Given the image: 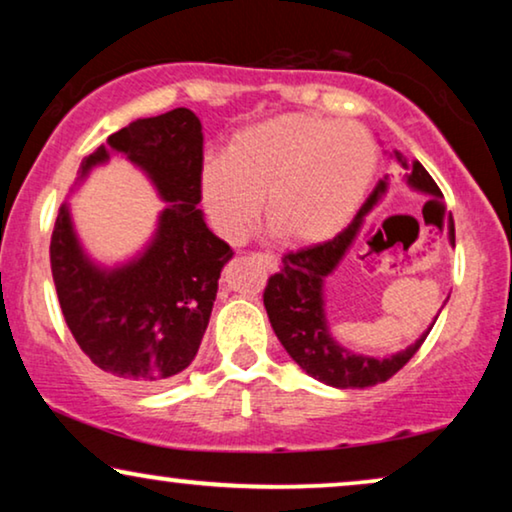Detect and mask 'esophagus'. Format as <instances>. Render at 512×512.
Returning a JSON list of instances; mask_svg holds the SVG:
<instances>
[{"label":"esophagus","mask_w":512,"mask_h":512,"mask_svg":"<svg viewBox=\"0 0 512 512\" xmlns=\"http://www.w3.org/2000/svg\"><path fill=\"white\" fill-rule=\"evenodd\" d=\"M258 256V261H263L265 263V268L268 270H277V258L272 256V254H265V251H261V254H256Z\"/></svg>","instance_id":"esophagus-1"}]
</instances>
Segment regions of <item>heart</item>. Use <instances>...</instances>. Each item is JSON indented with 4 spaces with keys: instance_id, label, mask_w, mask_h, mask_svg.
Instances as JSON below:
<instances>
[{
    "instance_id": "b5f03b06",
    "label": "heart",
    "mask_w": 512,
    "mask_h": 512,
    "mask_svg": "<svg viewBox=\"0 0 512 512\" xmlns=\"http://www.w3.org/2000/svg\"><path fill=\"white\" fill-rule=\"evenodd\" d=\"M377 167V144L359 123L282 114L249 125L223 160L202 170V202L228 240H242L261 212L286 247L331 240L352 221Z\"/></svg>"
}]
</instances>
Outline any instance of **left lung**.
I'll list each match as a JSON object with an SVG mask.
<instances>
[{
	"label": "left lung",
	"instance_id": "1",
	"mask_svg": "<svg viewBox=\"0 0 512 512\" xmlns=\"http://www.w3.org/2000/svg\"><path fill=\"white\" fill-rule=\"evenodd\" d=\"M396 158L403 167H408L401 153H396ZM408 170L410 174H405V179L412 188L443 198L438 184L419 160H412ZM384 191H387V181H380L375 191L368 195V200L363 202L356 219L333 240L286 254L282 258V270L268 279V286L263 291L265 310H268L272 331L277 333L279 342L307 375L328 384V387L363 389L387 382L417 354V349L424 345L426 335L436 324L433 321L429 331L415 345L394 356H387V359L352 354L349 349L340 347L328 333L324 314V279L338 268L342 256L347 254L356 233H359L363 216L377 205ZM450 242L454 244V221H450Z\"/></svg>",
	"mask_w": 512,
	"mask_h": 512
}]
</instances>
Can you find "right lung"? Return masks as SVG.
Instances as JSON below:
<instances>
[{
	"mask_svg": "<svg viewBox=\"0 0 512 512\" xmlns=\"http://www.w3.org/2000/svg\"><path fill=\"white\" fill-rule=\"evenodd\" d=\"M123 153L149 174L167 205L144 254L104 270L83 254L67 205L51 235V270L65 321L83 354L118 380L158 387L191 366L233 249L207 228L202 125L179 107L139 118L83 158L81 177Z\"/></svg>",
	"mask_w": 512,
	"mask_h": 512,
	"instance_id": "add662e5",
	"label": "right lung"
}]
</instances>
